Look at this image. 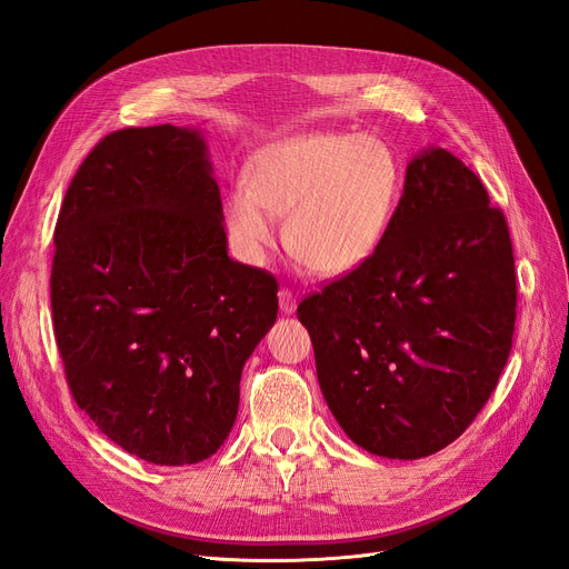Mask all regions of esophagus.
Listing matches in <instances>:
<instances>
[{
	"instance_id": "esophagus-1",
	"label": "esophagus",
	"mask_w": 569,
	"mask_h": 569,
	"mask_svg": "<svg viewBox=\"0 0 569 569\" xmlns=\"http://www.w3.org/2000/svg\"><path fill=\"white\" fill-rule=\"evenodd\" d=\"M279 307H281V315H292L298 307V298L296 292H292L290 288H281L279 290Z\"/></svg>"
}]
</instances>
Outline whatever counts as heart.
<instances>
[{"mask_svg":"<svg viewBox=\"0 0 569 569\" xmlns=\"http://www.w3.org/2000/svg\"><path fill=\"white\" fill-rule=\"evenodd\" d=\"M401 196V170L390 146L366 134L309 132L254 151L243 189L229 193L224 224L231 248L260 262L277 243L311 273L338 279L369 264L388 241Z\"/></svg>","mask_w":569,"mask_h":569,"instance_id":"1","label":"heart"}]
</instances>
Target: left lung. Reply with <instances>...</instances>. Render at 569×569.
<instances>
[{
	"label": "left lung",
	"mask_w": 569,
	"mask_h": 569,
	"mask_svg": "<svg viewBox=\"0 0 569 569\" xmlns=\"http://www.w3.org/2000/svg\"><path fill=\"white\" fill-rule=\"evenodd\" d=\"M516 260L480 177L420 151L388 241L300 302L328 409L361 449L430 456L487 405L516 331Z\"/></svg>",
	"instance_id": "8db88e82"
}]
</instances>
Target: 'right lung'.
I'll use <instances>...</instances> for the list:
<instances>
[{
  "label": "right lung",
  "instance_id": "right-lung-1",
  "mask_svg": "<svg viewBox=\"0 0 569 569\" xmlns=\"http://www.w3.org/2000/svg\"><path fill=\"white\" fill-rule=\"evenodd\" d=\"M222 222L203 134L156 124L91 149L53 231V336L72 399L156 466L224 445L243 363L277 321V279L229 258Z\"/></svg>",
  "mask_w": 569,
  "mask_h": 569
}]
</instances>
